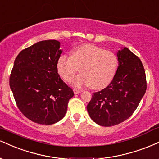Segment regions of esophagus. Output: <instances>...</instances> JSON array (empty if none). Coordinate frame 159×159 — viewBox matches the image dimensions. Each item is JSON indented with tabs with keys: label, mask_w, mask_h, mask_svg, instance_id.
<instances>
[{
	"label": "esophagus",
	"mask_w": 159,
	"mask_h": 159,
	"mask_svg": "<svg viewBox=\"0 0 159 159\" xmlns=\"http://www.w3.org/2000/svg\"><path fill=\"white\" fill-rule=\"evenodd\" d=\"M82 91V90H80V89H74V94H79V93H80Z\"/></svg>",
	"instance_id": "1"
}]
</instances>
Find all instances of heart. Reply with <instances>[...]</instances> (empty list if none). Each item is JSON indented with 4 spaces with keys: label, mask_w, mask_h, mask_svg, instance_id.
<instances>
[{
    "label": "heart",
    "mask_w": 159,
    "mask_h": 159,
    "mask_svg": "<svg viewBox=\"0 0 159 159\" xmlns=\"http://www.w3.org/2000/svg\"><path fill=\"white\" fill-rule=\"evenodd\" d=\"M119 66L116 53L91 44L76 47L70 56L61 55L57 59V68L65 82L70 81L80 69L81 74L71 80L75 87L90 85L102 89L112 81Z\"/></svg>",
    "instance_id": "heart-1"
}]
</instances>
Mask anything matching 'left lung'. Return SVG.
Listing matches in <instances>:
<instances>
[{
	"label": "left lung",
	"instance_id": "obj_1",
	"mask_svg": "<svg viewBox=\"0 0 159 159\" xmlns=\"http://www.w3.org/2000/svg\"><path fill=\"white\" fill-rule=\"evenodd\" d=\"M119 66L111 83L94 92L87 106L91 118L102 126H115L129 117L147 90V78L141 59L127 48L117 53Z\"/></svg>",
	"mask_w": 159,
	"mask_h": 159
}]
</instances>
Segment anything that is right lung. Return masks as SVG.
I'll list each match as a JSON object with an SVG mask.
<instances>
[{"mask_svg": "<svg viewBox=\"0 0 159 159\" xmlns=\"http://www.w3.org/2000/svg\"><path fill=\"white\" fill-rule=\"evenodd\" d=\"M59 48L58 41L46 40L22 50L9 76V86L18 109L36 124L50 125L61 120L74 95L58 74Z\"/></svg>", "mask_w": 159, "mask_h": 159, "instance_id": "right-lung-1", "label": "right lung"}]
</instances>
